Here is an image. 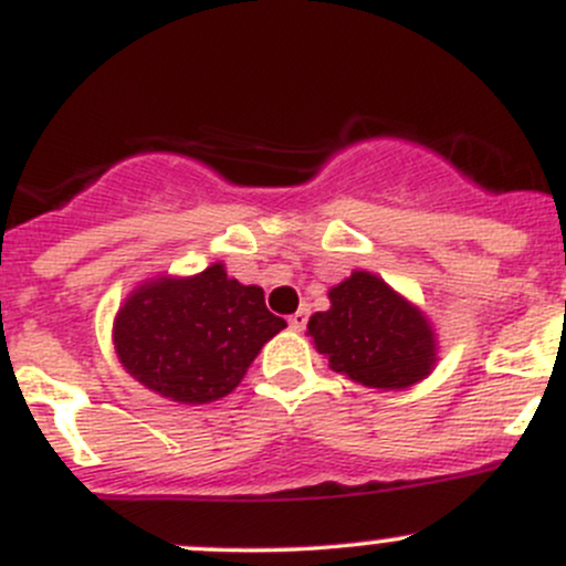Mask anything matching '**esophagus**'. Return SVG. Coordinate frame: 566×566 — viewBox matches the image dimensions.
Masks as SVG:
<instances>
[{
    "label": "esophagus",
    "instance_id": "obj_1",
    "mask_svg": "<svg viewBox=\"0 0 566 566\" xmlns=\"http://www.w3.org/2000/svg\"><path fill=\"white\" fill-rule=\"evenodd\" d=\"M287 323H290V328H293V331H303V328H306V323H308V308L303 306V308H298V312H295V314H290Z\"/></svg>",
    "mask_w": 566,
    "mask_h": 566
}]
</instances>
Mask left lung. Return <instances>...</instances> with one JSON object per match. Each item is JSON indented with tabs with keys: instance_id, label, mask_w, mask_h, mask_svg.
<instances>
[{
	"instance_id": "obj_1",
	"label": "left lung",
	"mask_w": 566,
	"mask_h": 566,
	"mask_svg": "<svg viewBox=\"0 0 566 566\" xmlns=\"http://www.w3.org/2000/svg\"><path fill=\"white\" fill-rule=\"evenodd\" d=\"M331 308L308 319V336L336 374L377 390L418 385L439 360V336L420 306L382 276L353 271L328 290Z\"/></svg>"
}]
</instances>
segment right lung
<instances>
[{"label": "right lung", "mask_w": 566, "mask_h": 566, "mask_svg": "<svg viewBox=\"0 0 566 566\" xmlns=\"http://www.w3.org/2000/svg\"><path fill=\"white\" fill-rule=\"evenodd\" d=\"M287 328L263 287L228 276L224 263L195 276H154L118 306L113 344L143 388L176 403L219 401L238 388L265 342Z\"/></svg>", "instance_id": "1"}]
</instances>
